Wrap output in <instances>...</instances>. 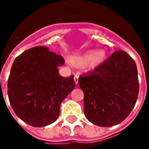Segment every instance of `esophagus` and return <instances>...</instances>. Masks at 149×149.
Instances as JSON below:
<instances>
[{
	"mask_svg": "<svg viewBox=\"0 0 149 149\" xmlns=\"http://www.w3.org/2000/svg\"><path fill=\"white\" fill-rule=\"evenodd\" d=\"M78 80H79V76L78 75H75L74 76V81L76 84H78Z\"/></svg>",
	"mask_w": 149,
	"mask_h": 149,
	"instance_id": "34e87169",
	"label": "esophagus"
}]
</instances>
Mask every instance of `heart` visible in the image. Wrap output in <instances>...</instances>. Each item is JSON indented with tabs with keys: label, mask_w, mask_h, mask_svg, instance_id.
Returning <instances> with one entry per match:
<instances>
[{
	"label": "heart",
	"mask_w": 149,
	"mask_h": 149,
	"mask_svg": "<svg viewBox=\"0 0 149 149\" xmlns=\"http://www.w3.org/2000/svg\"><path fill=\"white\" fill-rule=\"evenodd\" d=\"M107 54L104 50L100 49L93 52L92 50L84 53L77 54L70 57V63L77 68L85 67L87 70H93L99 68L105 62Z\"/></svg>",
	"instance_id": "obj_1"
}]
</instances>
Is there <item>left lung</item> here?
<instances>
[{"label":"left lung","mask_w":149,"mask_h":149,"mask_svg":"<svg viewBox=\"0 0 149 149\" xmlns=\"http://www.w3.org/2000/svg\"><path fill=\"white\" fill-rule=\"evenodd\" d=\"M84 114L94 125L111 127L132 112L139 91L135 62L125 51L114 52L99 68L80 76Z\"/></svg>","instance_id":"1"}]
</instances>
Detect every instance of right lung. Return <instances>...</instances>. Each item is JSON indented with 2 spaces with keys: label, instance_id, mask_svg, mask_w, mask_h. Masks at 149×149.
Masks as SVG:
<instances>
[{
  "label": "right lung",
  "instance_id": "right-lung-1",
  "mask_svg": "<svg viewBox=\"0 0 149 149\" xmlns=\"http://www.w3.org/2000/svg\"><path fill=\"white\" fill-rule=\"evenodd\" d=\"M64 58L45 46L24 51L15 58L8 80V95L16 115L33 127L56 121L60 104L74 89L73 76L61 77Z\"/></svg>",
  "mask_w": 149,
  "mask_h": 149
}]
</instances>
